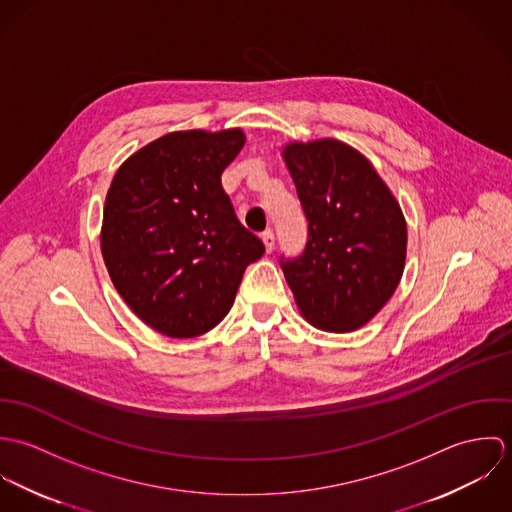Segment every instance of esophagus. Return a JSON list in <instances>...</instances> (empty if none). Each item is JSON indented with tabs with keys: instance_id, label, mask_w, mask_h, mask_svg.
<instances>
[{
	"instance_id": "obj_1",
	"label": "esophagus",
	"mask_w": 512,
	"mask_h": 512,
	"mask_svg": "<svg viewBox=\"0 0 512 512\" xmlns=\"http://www.w3.org/2000/svg\"><path fill=\"white\" fill-rule=\"evenodd\" d=\"M262 242H264V248H266L268 254H270V252L274 250V246H276V238H274L272 232H264V234H262Z\"/></svg>"
}]
</instances>
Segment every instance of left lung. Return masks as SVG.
<instances>
[{
    "label": "left lung",
    "mask_w": 512,
    "mask_h": 512,
    "mask_svg": "<svg viewBox=\"0 0 512 512\" xmlns=\"http://www.w3.org/2000/svg\"><path fill=\"white\" fill-rule=\"evenodd\" d=\"M282 157L309 222L305 252L282 264L301 315L351 333L388 303L406 264L400 203L365 155L345 142H290Z\"/></svg>",
    "instance_id": "8db88e82"
}]
</instances>
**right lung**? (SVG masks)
Returning a JSON list of instances; mask_svg holds the SVG:
<instances>
[{"label": "right lung", "mask_w": 512, "mask_h": 512, "mask_svg": "<svg viewBox=\"0 0 512 512\" xmlns=\"http://www.w3.org/2000/svg\"><path fill=\"white\" fill-rule=\"evenodd\" d=\"M246 144L240 128L169 132L116 171L100 228L114 288L151 329L199 337L230 311L264 254L232 211L220 175Z\"/></svg>", "instance_id": "obj_1"}]
</instances>
